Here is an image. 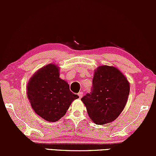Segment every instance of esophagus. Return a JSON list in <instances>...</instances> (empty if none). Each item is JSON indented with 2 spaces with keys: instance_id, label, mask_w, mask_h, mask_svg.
I'll use <instances>...</instances> for the list:
<instances>
[{
  "instance_id": "34e87169",
  "label": "esophagus",
  "mask_w": 156,
  "mask_h": 156,
  "mask_svg": "<svg viewBox=\"0 0 156 156\" xmlns=\"http://www.w3.org/2000/svg\"><path fill=\"white\" fill-rule=\"evenodd\" d=\"M78 94V96H79V98H81L82 97H83V92H80Z\"/></svg>"
}]
</instances>
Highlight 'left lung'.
Listing matches in <instances>:
<instances>
[{"label":"left lung","mask_w":156,"mask_h":156,"mask_svg":"<svg viewBox=\"0 0 156 156\" xmlns=\"http://www.w3.org/2000/svg\"><path fill=\"white\" fill-rule=\"evenodd\" d=\"M130 83L114 66L102 65L94 70L92 91L81 98L90 119L97 125L115 120L125 108Z\"/></svg>","instance_id":"8db88e82"}]
</instances>
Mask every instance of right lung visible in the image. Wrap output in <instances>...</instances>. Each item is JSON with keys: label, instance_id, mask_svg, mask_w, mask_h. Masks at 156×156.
Returning a JSON list of instances; mask_svg holds the SVG:
<instances>
[{"label": "right lung", "instance_id": "obj_1", "mask_svg": "<svg viewBox=\"0 0 156 156\" xmlns=\"http://www.w3.org/2000/svg\"><path fill=\"white\" fill-rule=\"evenodd\" d=\"M59 76V67L51 63L38 69L27 84V97L31 108L51 122L63 117L72 102L79 98L69 90V84Z\"/></svg>", "mask_w": 156, "mask_h": 156}]
</instances>
